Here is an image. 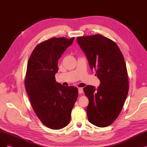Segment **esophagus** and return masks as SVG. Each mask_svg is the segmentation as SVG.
<instances>
[{
    "instance_id": "obj_1",
    "label": "esophagus",
    "mask_w": 147,
    "mask_h": 147,
    "mask_svg": "<svg viewBox=\"0 0 147 147\" xmlns=\"http://www.w3.org/2000/svg\"><path fill=\"white\" fill-rule=\"evenodd\" d=\"M78 93L80 94L83 93V88H82V87H79L78 88Z\"/></svg>"
}]
</instances>
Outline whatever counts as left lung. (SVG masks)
Listing matches in <instances>:
<instances>
[{
  "label": "left lung",
  "mask_w": 147,
  "mask_h": 147,
  "mask_svg": "<svg viewBox=\"0 0 147 147\" xmlns=\"http://www.w3.org/2000/svg\"><path fill=\"white\" fill-rule=\"evenodd\" d=\"M77 42L101 82L97 89L88 85L83 89L89 101L88 119L99 127L109 126L118 118L128 92L124 57L118 45L102 35L78 37Z\"/></svg>",
  "instance_id": "8db88e82"
}]
</instances>
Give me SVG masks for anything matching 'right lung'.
I'll return each instance as SVG.
<instances>
[{
    "instance_id": "right-lung-1",
    "label": "right lung",
    "mask_w": 147,
    "mask_h": 147,
    "mask_svg": "<svg viewBox=\"0 0 147 147\" xmlns=\"http://www.w3.org/2000/svg\"><path fill=\"white\" fill-rule=\"evenodd\" d=\"M74 38H51L33 50L27 65L25 85L32 107L43 124L60 130L70 121L71 111L78 98L76 87L57 83L58 61L73 43Z\"/></svg>"
}]
</instances>
